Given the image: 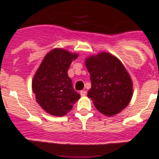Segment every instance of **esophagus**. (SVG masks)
<instances>
[{
  "mask_svg": "<svg viewBox=\"0 0 159 159\" xmlns=\"http://www.w3.org/2000/svg\"><path fill=\"white\" fill-rule=\"evenodd\" d=\"M86 91H84V90H81V92H80V94H81V96H85V95H86Z\"/></svg>",
  "mask_w": 159,
  "mask_h": 159,
  "instance_id": "esophagus-1",
  "label": "esophagus"
}]
</instances>
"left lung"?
<instances>
[{
    "instance_id": "8db88e82",
    "label": "left lung",
    "mask_w": 159,
    "mask_h": 159,
    "mask_svg": "<svg viewBox=\"0 0 159 159\" xmlns=\"http://www.w3.org/2000/svg\"><path fill=\"white\" fill-rule=\"evenodd\" d=\"M92 87L88 97L96 109L107 116L120 113L133 96V81L119 59L107 52L85 59Z\"/></svg>"
}]
</instances>
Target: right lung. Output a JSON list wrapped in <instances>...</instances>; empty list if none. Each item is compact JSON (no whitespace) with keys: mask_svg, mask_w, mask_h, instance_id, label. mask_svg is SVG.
Wrapping results in <instances>:
<instances>
[{"mask_svg":"<svg viewBox=\"0 0 159 159\" xmlns=\"http://www.w3.org/2000/svg\"><path fill=\"white\" fill-rule=\"evenodd\" d=\"M78 55L54 48L43 59L32 81L36 100L47 113L64 116L81 97L73 87L67 71Z\"/></svg>","mask_w":159,"mask_h":159,"instance_id":"right-lung-1","label":"right lung"}]
</instances>
